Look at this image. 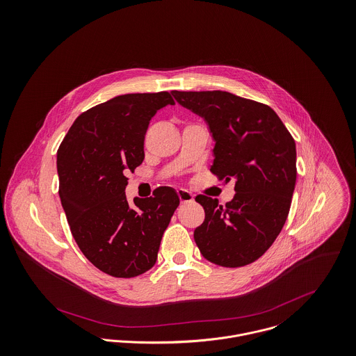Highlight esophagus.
I'll return each mask as SVG.
<instances>
[{
    "mask_svg": "<svg viewBox=\"0 0 356 356\" xmlns=\"http://www.w3.org/2000/svg\"><path fill=\"white\" fill-rule=\"evenodd\" d=\"M177 195L181 203H190L194 200V195L191 193H188L187 190H177Z\"/></svg>",
    "mask_w": 356,
    "mask_h": 356,
    "instance_id": "obj_1",
    "label": "esophagus"
}]
</instances>
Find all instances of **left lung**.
I'll return each mask as SVG.
<instances>
[{
    "instance_id": "left-lung-1",
    "label": "left lung",
    "mask_w": 356,
    "mask_h": 356,
    "mask_svg": "<svg viewBox=\"0 0 356 356\" xmlns=\"http://www.w3.org/2000/svg\"><path fill=\"white\" fill-rule=\"evenodd\" d=\"M184 108L203 118L216 142L210 170L235 179L225 206L197 195L204 221L194 231L200 254L224 268L262 257L281 232L296 183V146L276 112L227 91H172Z\"/></svg>"
}]
</instances>
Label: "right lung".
I'll use <instances>...</instances> for the list:
<instances>
[{"instance_id":"obj_1","label":"right lung","mask_w":356,"mask_h":356,"mask_svg":"<svg viewBox=\"0 0 356 356\" xmlns=\"http://www.w3.org/2000/svg\"><path fill=\"white\" fill-rule=\"evenodd\" d=\"M168 91L124 94L81 113L57 152L60 199L84 257L109 276L131 278L152 269L180 199L170 187L153 197H125L127 172L145 159L150 120Z\"/></svg>"}]
</instances>
